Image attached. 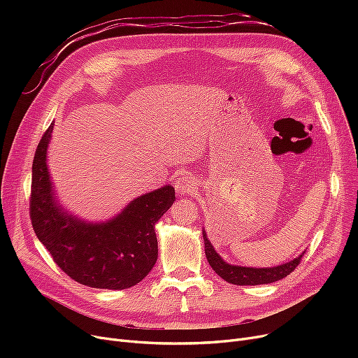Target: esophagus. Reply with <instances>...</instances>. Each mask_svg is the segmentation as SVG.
<instances>
[{"label":"esophagus","mask_w":358,"mask_h":358,"mask_svg":"<svg viewBox=\"0 0 358 358\" xmlns=\"http://www.w3.org/2000/svg\"><path fill=\"white\" fill-rule=\"evenodd\" d=\"M174 187L180 196H184V194H192L194 192V181L193 178L189 176V174H181L176 182H174Z\"/></svg>","instance_id":"34e87169"}]
</instances>
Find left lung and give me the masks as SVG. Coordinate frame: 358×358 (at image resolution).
Returning <instances> with one entry per match:
<instances>
[{
    "mask_svg": "<svg viewBox=\"0 0 358 358\" xmlns=\"http://www.w3.org/2000/svg\"><path fill=\"white\" fill-rule=\"evenodd\" d=\"M203 239H204V252L206 258H208L210 267L216 271L217 275H220L223 280H227L228 283L236 285V286H257V285H268L274 283L277 280L285 278L289 275L302 261V255H299L290 262L281 264L273 268H250V267H239V266H231L228 262H224L219 254L212 247L206 232L203 231Z\"/></svg>",
    "mask_w": 358,
    "mask_h": 358,
    "instance_id": "1",
    "label": "left lung"
}]
</instances>
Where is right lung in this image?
<instances>
[{
  "label": "right lung",
  "mask_w": 358,
  "mask_h": 358,
  "mask_svg": "<svg viewBox=\"0 0 358 358\" xmlns=\"http://www.w3.org/2000/svg\"><path fill=\"white\" fill-rule=\"evenodd\" d=\"M53 123L36 148L31 168V227L55 264L78 283L94 289L123 290L138 285L158 258L155 223L171 208L176 190L165 185L141 196L107 223L73 219L53 200L46 149Z\"/></svg>",
  "instance_id": "add662e5"
}]
</instances>
